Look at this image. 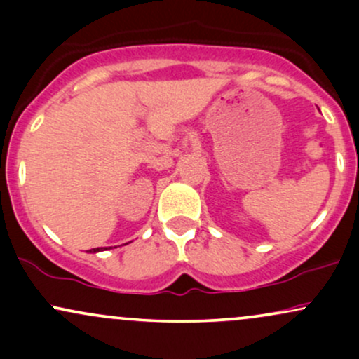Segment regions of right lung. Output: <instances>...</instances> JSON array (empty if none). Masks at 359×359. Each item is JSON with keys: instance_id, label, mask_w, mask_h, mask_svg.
<instances>
[{"instance_id": "obj_1", "label": "right lung", "mask_w": 359, "mask_h": 359, "mask_svg": "<svg viewBox=\"0 0 359 359\" xmlns=\"http://www.w3.org/2000/svg\"><path fill=\"white\" fill-rule=\"evenodd\" d=\"M104 248H93V250H89V253H97V251H102Z\"/></svg>"}]
</instances>
